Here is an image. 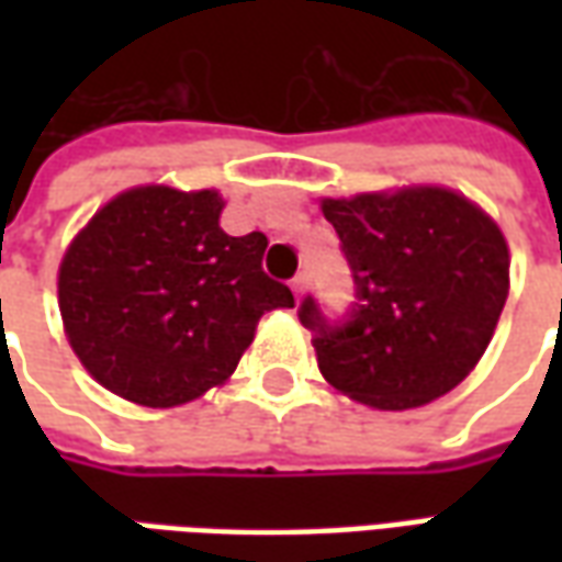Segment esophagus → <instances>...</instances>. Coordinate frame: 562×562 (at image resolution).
I'll list each match as a JSON object with an SVG mask.
<instances>
[{
  "mask_svg": "<svg viewBox=\"0 0 562 562\" xmlns=\"http://www.w3.org/2000/svg\"><path fill=\"white\" fill-rule=\"evenodd\" d=\"M306 285H310V273L306 270H301V273H294V280H292V292L301 297V294L306 292Z\"/></svg>",
  "mask_w": 562,
  "mask_h": 562,
  "instance_id": "1",
  "label": "esophagus"
}]
</instances>
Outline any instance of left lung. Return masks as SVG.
<instances>
[{"mask_svg":"<svg viewBox=\"0 0 562 562\" xmlns=\"http://www.w3.org/2000/svg\"><path fill=\"white\" fill-rule=\"evenodd\" d=\"M355 301L328 318L306 294L297 318L318 370L352 401L413 409L467 379L508 297V246L491 216L448 189L325 198Z\"/></svg>","mask_w":562,"mask_h":562,"instance_id":"1","label":"left lung"}]
</instances>
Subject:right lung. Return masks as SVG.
<instances>
[{"label":"right lung","mask_w":562,"mask_h":562,"mask_svg":"<svg viewBox=\"0 0 562 562\" xmlns=\"http://www.w3.org/2000/svg\"><path fill=\"white\" fill-rule=\"evenodd\" d=\"M213 189L140 186L116 195L68 246L59 313L92 379L168 409L232 376L258 318L294 306L261 268L268 237L220 228Z\"/></svg>","instance_id":"1"}]
</instances>
